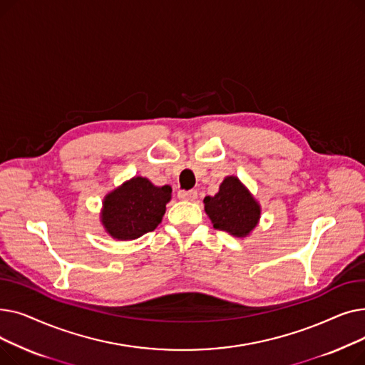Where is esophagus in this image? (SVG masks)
<instances>
[{
    "mask_svg": "<svg viewBox=\"0 0 365 365\" xmlns=\"http://www.w3.org/2000/svg\"><path fill=\"white\" fill-rule=\"evenodd\" d=\"M178 197L182 200V201H195L198 198V192L197 190H179Z\"/></svg>",
    "mask_w": 365,
    "mask_h": 365,
    "instance_id": "1",
    "label": "esophagus"
}]
</instances>
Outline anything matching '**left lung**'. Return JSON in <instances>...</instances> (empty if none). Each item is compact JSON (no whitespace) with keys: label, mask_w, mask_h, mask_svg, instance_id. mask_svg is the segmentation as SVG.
Listing matches in <instances>:
<instances>
[{"label":"left lung","mask_w":365,"mask_h":365,"mask_svg":"<svg viewBox=\"0 0 365 365\" xmlns=\"http://www.w3.org/2000/svg\"><path fill=\"white\" fill-rule=\"evenodd\" d=\"M204 210L216 229L237 238L250 237L262 215L259 201L237 176H226L217 194L204 198Z\"/></svg>","instance_id":"left-lung-1"}]
</instances>
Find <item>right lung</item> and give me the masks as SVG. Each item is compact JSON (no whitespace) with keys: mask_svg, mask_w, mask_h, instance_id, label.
I'll return each instance as SVG.
<instances>
[{"mask_svg":"<svg viewBox=\"0 0 365 365\" xmlns=\"http://www.w3.org/2000/svg\"><path fill=\"white\" fill-rule=\"evenodd\" d=\"M170 200L171 186H155L146 178L134 176L105 195L101 223L117 241L140 238L161 223Z\"/></svg>","mask_w":365,"mask_h":365,"instance_id":"add662e5","label":"right lung"}]
</instances>
